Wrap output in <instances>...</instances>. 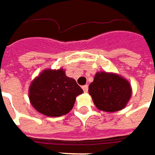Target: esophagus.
<instances>
[{
	"instance_id": "34e87169",
	"label": "esophagus",
	"mask_w": 155,
	"mask_h": 155,
	"mask_svg": "<svg viewBox=\"0 0 155 155\" xmlns=\"http://www.w3.org/2000/svg\"><path fill=\"white\" fill-rule=\"evenodd\" d=\"M82 90H83L84 92H87V91H88V86L87 85L83 86V87H82Z\"/></svg>"
}]
</instances>
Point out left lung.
<instances>
[{"label": "left lung", "mask_w": 155, "mask_h": 155, "mask_svg": "<svg viewBox=\"0 0 155 155\" xmlns=\"http://www.w3.org/2000/svg\"><path fill=\"white\" fill-rule=\"evenodd\" d=\"M88 91L97 108L106 112L122 110L132 95L128 80L117 73L107 72L96 73Z\"/></svg>", "instance_id": "obj_1"}]
</instances>
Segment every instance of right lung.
I'll return each mask as SVG.
<instances>
[{
	"mask_svg": "<svg viewBox=\"0 0 155 155\" xmlns=\"http://www.w3.org/2000/svg\"><path fill=\"white\" fill-rule=\"evenodd\" d=\"M82 92L76 81L67 77L63 68L45 69L30 83L29 98L38 112L56 117L68 113L76 97Z\"/></svg>",
	"mask_w": 155,
	"mask_h": 155,
	"instance_id": "1",
	"label": "right lung"
}]
</instances>
